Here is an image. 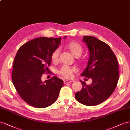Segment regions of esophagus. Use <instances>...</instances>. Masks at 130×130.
Masks as SVG:
<instances>
[{"label":"esophagus","instance_id":"1","mask_svg":"<svg viewBox=\"0 0 130 130\" xmlns=\"http://www.w3.org/2000/svg\"><path fill=\"white\" fill-rule=\"evenodd\" d=\"M73 81H72V80H65L64 81V84H67V83H71V82H73Z\"/></svg>","mask_w":130,"mask_h":130}]
</instances>
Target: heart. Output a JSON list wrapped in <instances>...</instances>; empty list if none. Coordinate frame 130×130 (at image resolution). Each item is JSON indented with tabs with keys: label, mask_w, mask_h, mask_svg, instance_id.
I'll list each match as a JSON object with an SVG mask.
<instances>
[{
	"label": "heart",
	"mask_w": 130,
	"mask_h": 130,
	"mask_svg": "<svg viewBox=\"0 0 130 130\" xmlns=\"http://www.w3.org/2000/svg\"><path fill=\"white\" fill-rule=\"evenodd\" d=\"M66 48L69 50L71 53L76 58H78L83 53V48L79 43L76 42H71L66 44ZM60 49L58 48L55 50L52 54V60L55 62L56 61L59 57ZM82 63H84V61H82ZM77 72V70L75 67H70V66L64 65L60 69L59 73L61 76L66 78H70L73 76L74 73Z\"/></svg>",
	"instance_id": "1"
}]
</instances>
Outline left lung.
I'll use <instances>...</instances> for the list:
<instances>
[{
    "instance_id": "left-lung-1",
    "label": "left lung",
    "mask_w": 130,
    "mask_h": 130,
    "mask_svg": "<svg viewBox=\"0 0 130 130\" xmlns=\"http://www.w3.org/2000/svg\"><path fill=\"white\" fill-rule=\"evenodd\" d=\"M90 53L86 69L81 74L92 79L88 85L80 80L82 89L75 94L82 104L93 106L104 102L112 94L119 80V65L117 57L105 42L91 36H84Z\"/></svg>"
}]
</instances>
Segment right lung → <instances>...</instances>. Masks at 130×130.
<instances>
[{"instance_id": "obj_1", "label": "right lung", "mask_w": 130, "mask_h": 130, "mask_svg": "<svg viewBox=\"0 0 130 130\" xmlns=\"http://www.w3.org/2000/svg\"><path fill=\"white\" fill-rule=\"evenodd\" d=\"M61 40V38L44 37L33 39L21 46L14 58L13 86L20 97L32 107L43 108L52 105L64 84L56 76L43 82L41 80L42 75L48 71L52 54Z\"/></svg>"}]
</instances>
